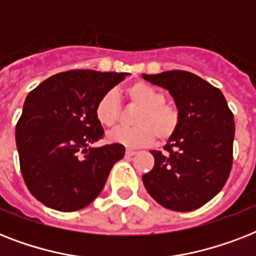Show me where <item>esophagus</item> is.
I'll return each instance as SVG.
<instances>
[{"mask_svg":"<svg viewBox=\"0 0 256 256\" xmlns=\"http://www.w3.org/2000/svg\"><path fill=\"white\" fill-rule=\"evenodd\" d=\"M136 152H134V150H132V148H126V156H136Z\"/></svg>","mask_w":256,"mask_h":256,"instance_id":"esophagus-1","label":"esophagus"}]
</instances>
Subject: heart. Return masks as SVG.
Masks as SVG:
<instances>
[{"label": "heart", "mask_w": 256, "mask_h": 256, "mask_svg": "<svg viewBox=\"0 0 256 256\" xmlns=\"http://www.w3.org/2000/svg\"><path fill=\"white\" fill-rule=\"evenodd\" d=\"M124 96L140 110L134 116V128H118L108 132V140L128 148L148 146L156 138L168 140L178 130V108L164 100V92L144 82L128 85ZM120 116V102L114 92H104L96 104V116L106 128L116 126Z\"/></svg>", "instance_id": "b5f03b06"}]
</instances>
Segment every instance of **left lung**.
<instances>
[{
  "label": "left lung",
  "mask_w": 256,
  "mask_h": 256,
  "mask_svg": "<svg viewBox=\"0 0 256 256\" xmlns=\"http://www.w3.org/2000/svg\"><path fill=\"white\" fill-rule=\"evenodd\" d=\"M168 90L180 114L178 130L164 150H152L154 168L142 176L160 206L174 211L202 207L224 186L232 166L234 116L219 88L188 72L142 74Z\"/></svg>",
  "instance_id": "8db88e82"
}]
</instances>
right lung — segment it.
<instances>
[{
  "instance_id": "1",
  "label": "right lung",
  "mask_w": 256,
  "mask_h": 256,
  "mask_svg": "<svg viewBox=\"0 0 256 256\" xmlns=\"http://www.w3.org/2000/svg\"><path fill=\"white\" fill-rule=\"evenodd\" d=\"M128 73L69 70L28 94L16 126L20 166L34 198L54 210L88 206L124 156L120 144L92 148L104 136L96 104Z\"/></svg>"
}]
</instances>
